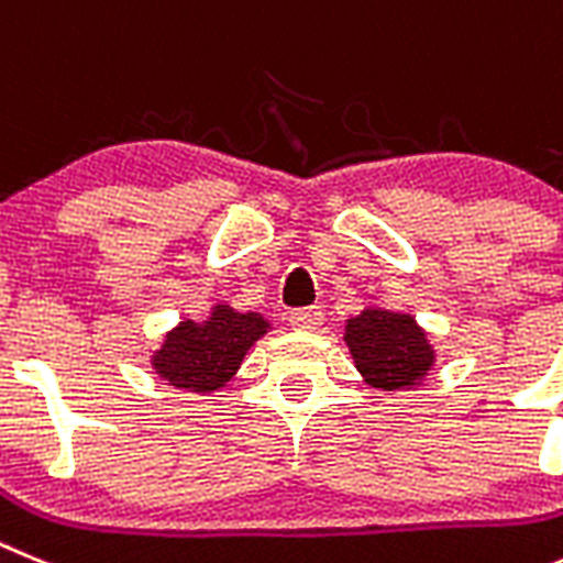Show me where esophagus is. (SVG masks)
<instances>
[{
    "mask_svg": "<svg viewBox=\"0 0 563 563\" xmlns=\"http://www.w3.org/2000/svg\"><path fill=\"white\" fill-rule=\"evenodd\" d=\"M288 322L300 331H314L322 325V311L317 306H309V309H295L288 314Z\"/></svg>",
    "mask_w": 563,
    "mask_h": 563,
    "instance_id": "1",
    "label": "esophagus"
}]
</instances>
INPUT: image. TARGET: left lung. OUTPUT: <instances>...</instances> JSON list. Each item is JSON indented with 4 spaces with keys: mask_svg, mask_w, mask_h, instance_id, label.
<instances>
[{
    "mask_svg": "<svg viewBox=\"0 0 563 563\" xmlns=\"http://www.w3.org/2000/svg\"><path fill=\"white\" fill-rule=\"evenodd\" d=\"M345 342L360 374L374 388L417 385L433 365V349L410 314L368 309L345 325Z\"/></svg>",
    "mask_w": 563,
    "mask_h": 563,
    "instance_id": "8db88e82",
    "label": "left lung"
}]
</instances>
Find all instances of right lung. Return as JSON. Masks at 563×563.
Wrapping results in <instances>:
<instances>
[{
  "instance_id": "1",
  "label": "right lung",
  "mask_w": 563,
  "mask_h": 563,
  "mask_svg": "<svg viewBox=\"0 0 563 563\" xmlns=\"http://www.w3.org/2000/svg\"><path fill=\"white\" fill-rule=\"evenodd\" d=\"M261 314H238L229 306H214L207 322H180L169 331L153 365L175 388L214 390L241 368L243 354L266 334Z\"/></svg>"
}]
</instances>
